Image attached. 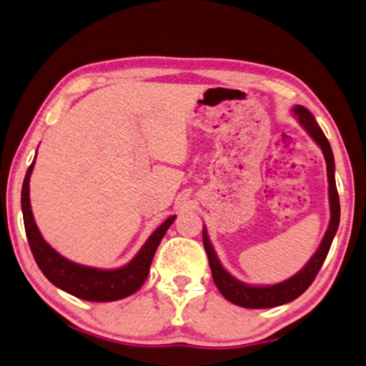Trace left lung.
I'll return each mask as SVG.
<instances>
[{
    "instance_id": "1",
    "label": "left lung",
    "mask_w": 366,
    "mask_h": 366,
    "mask_svg": "<svg viewBox=\"0 0 366 366\" xmlns=\"http://www.w3.org/2000/svg\"><path fill=\"white\" fill-rule=\"evenodd\" d=\"M293 113L296 118H298L300 124L306 129V132L312 137L314 142L319 144L323 151V156H325L327 161V177H328V197H330V210H332V218H330L328 229L323 236V240L320 247L317 248L314 257L309 259V263L301 269L298 274H295L285 282H280V284L275 285H267V287H253L247 285L244 282L237 280L236 277L226 271L218 261V257L215 250L207 236V229L204 227L202 231V239H204V248L207 252V257H209V264L212 269V277L215 282L217 288L219 290L227 301L234 302V305L248 307V309H264V307H275L280 305H285V302H290L298 298L302 293H305L315 279V275L319 274L320 267L325 261L327 254L330 252V247H332L333 237L337 231V226H340V196H337L336 189V182H335V157L333 151L330 143L327 140L325 134L322 132V129L317 124L312 113L309 112L305 107H295Z\"/></svg>"
}]
</instances>
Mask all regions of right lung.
<instances>
[{
	"label": "right lung",
	"instance_id": "1",
	"mask_svg": "<svg viewBox=\"0 0 366 366\" xmlns=\"http://www.w3.org/2000/svg\"><path fill=\"white\" fill-rule=\"evenodd\" d=\"M33 165L34 161L31 162L29 170H26L22 184V213L30 250L38 267L46 275L47 280H51L55 287L76 296V298L97 302L127 298V296L139 290L148 277L151 261H153L164 234L167 232L169 226L175 222V215L165 219L151 234L149 239L140 248V252L126 266L118 269H97L76 264L55 252L41 236L38 226L34 223L30 205V175Z\"/></svg>",
	"mask_w": 366,
	"mask_h": 366
}]
</instances>
